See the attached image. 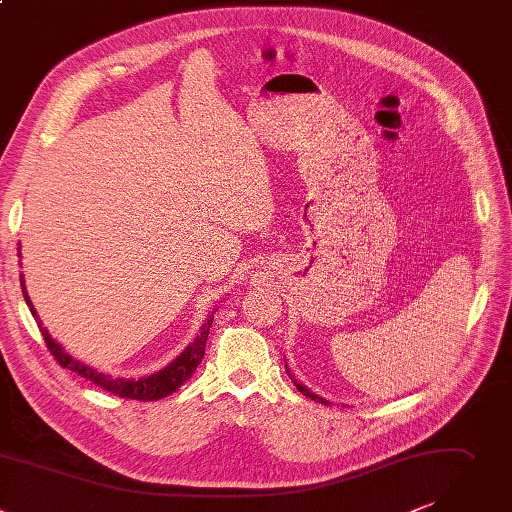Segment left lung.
Masks as SVG:
<instances>
[{"label": "left lung", "instance_id": "8db88e82", "mask_svg": "<svg viewBox=\"0 0 512 512\" xmlns=\"http://www.w3.org/2000/svg\"><path fill=\"white\" fill-rule=\"evenodd\" d=\"M284 367H286V373H288V377H290V379H292V383H294V385H296V389H298V391H300V393H302V395H306V397H311V399H315V401H321V403H329V401H327V399H325V397H321V395H317V393H313V391H311V389H309V387H304V385H302V383H298V381H296V379H294V375H292V373H290V371H288V365H284Z\"/></svg>", "mask_w": 512, "mask_h": 512}]
</instances>
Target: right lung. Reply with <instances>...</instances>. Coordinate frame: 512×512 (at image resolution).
Wrapping results in <instances>:
<instances>
[{
    "label": "right lung",
    "mask_w": 512,
    "mask_h": 512,
    "mask_svg": "<svg viewBox=\"0 0 512 512\" xmlns=\"http://www.w3.org/2000/svg\"><path fill=\"white\" fill-rule=\"evenodd\" d=\"M18 256L22 258L20 248H18ZM20 266H22V262H20ZM20 284H22V292H24V300H26V304H28V309H30L32 317L36 319L38 329H40V333H42V337H44V341H46V347L50 349V353L54 355V359H56L62 367H66V369L78 373L80 377L92 381L94 385L102 387L105 391H111V393H115V395H119V397L139 399V401H155V399H161V397L171 395L173 391H177V389L193 375V371L197 369V365H199L201 359H203V353H206V341H208V335H210V327H212V321H214V313L206 319V323L201 325L197 337H195L169 365H165L163 369H159V371H155V373H151V375L139 377V379H125V377L113 379L111 375L98 373L94 367L76 361L72 355H68V353L60 347V343H56V341L50 337V333H48L46 327L42 325V321H40V317H38V313H36V309H34V304H32V300H30V296H28L26 282H24V274H20Z\"/></svg>",
    "instance_id": "add662e5"
}]
</instances>
